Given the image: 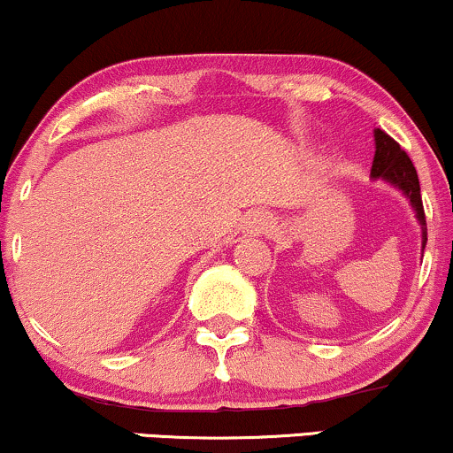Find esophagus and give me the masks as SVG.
I'll use <instances>...</instances> for the list:
<instances>
[{"label":"esophagus","instance_id":"obj_1","mask_svg":"<svg viewBox=\"0 0 453 453\" xmlns=\"http://www.w3.org/2000/svg\"><path fill=\"white\" fill-rule=\"evenodd\" d=\"M270 227V215L265 211H250L242 219V232L244 234H265Z\"/></svg>","mask_w":453,"mask_h":453}]
</instances>
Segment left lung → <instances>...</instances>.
<instances>
[{
  "instance_id": "8db88e82",
  "label": "left lung",
  "mask_w": 453,
  "mask_h": 453,
  "mask_svg": "<svg viewBox=\"0 0 453 453\" xmlns=\"http://www.w3.org/2000/svg\"><path fill=\"white\" fill-rule=\"evenodd\" d=\"M375 141V156L372 165V181H384L410 200L416 219L422 230V253L426 247V217H424L422 194H419L418 173L413 168L410 156L401 150V145L395 139H390L384 130H373Z\"/></svg>"
}]
</instances>
